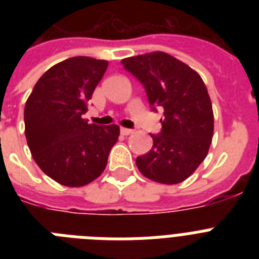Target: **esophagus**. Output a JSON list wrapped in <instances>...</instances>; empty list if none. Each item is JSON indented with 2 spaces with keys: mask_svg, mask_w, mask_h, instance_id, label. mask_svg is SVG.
Returning a JSON list of instances; mask_svg holds the SVG:
<instances>
[{
  "mask_svg": "<svg viewBox=\"0 0 259 259\" xmlns=\"http://www.w3.org/2000/svg\"><path fill=\"white\" fill-rule=\"evenodd\" d=\"M120 132H122L123 135H125V136H128V135L134 134V130H130V128H120Z\"/></svg>",
  "mask_w": 259,
  "mask_h": 259,
  "instance_id": "34e87169",
  "label": "esophagus"
}]
</instances>
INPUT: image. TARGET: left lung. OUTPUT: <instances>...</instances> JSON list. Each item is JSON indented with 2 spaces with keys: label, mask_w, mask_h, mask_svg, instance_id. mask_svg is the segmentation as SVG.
<instances>
[{
  "label": "left lung",
  "mask_w": 259,
  "mask_h": 259,
  "mask_svg": "<svg viewBox=\"0 0 259 259\" xmlns=\"http://www.w3.org/2000/svg\"><path fill=\"white\" fill-rule=\"evenodd\" d=\"M122 65L144 85L152 110H164L161 132L150 134L153 148L136 158L137 168L153 182H184L211 144L214 114L206 85L196 71L163 52L130 57Z\"/></svg>",
  "instance_id": "1"
}]
</instances>
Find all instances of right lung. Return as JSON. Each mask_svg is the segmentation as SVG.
<instances>
[{
  "mask_svg": "<svg viewBox=\"0 0 259 259\" xmlns=\"http://www.w3.org/2000/svg\"><path fill=\"white\" fill-rule=\"evenodd\" d=\"M109 62L72 57L38 79L24 107L26 139L32 157L49 178L66 187H83L104 172L118 141L116 124H88V110Z\"/></svg>",
  "mask_w": 259,
  "mask_h": 259,
  "instance_id": "obj_1",
  "label": "right lung"
}]
</instances>
